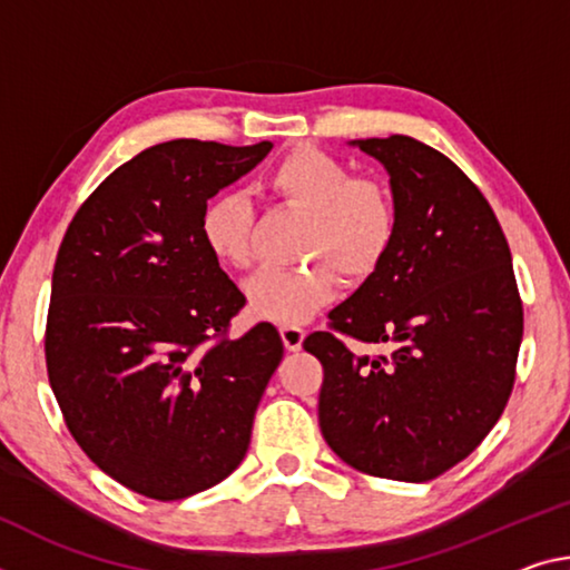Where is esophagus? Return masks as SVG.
Masks as SVG:
<instances>
[{
    "instance_id": "obj_1",
    "label": "esophagus",
    "mask_w": 570,
    "mask_h": 570,
    "mask_svg": "<svg viewBox=\"0 0 570 570\" xmlns=\"http://www.w3.org/2000/svg\"><path fill=\"white\" fill-rule=\"evenodd\" d=\"M282 340L288 352H299L302 350V342H304V330L299 327V324H284L282 330Z\"/></svg>"
}]
</instances>
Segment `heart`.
Returning <instances> with one entry per match:
<instances>
[{
  "instance_id": "1",
  "label": "heart",
  "mask_w": 570,
  "mask_h": 570,
  "mask_svg": "<svg viewBox=\"0 0 570 570\" xmlns=\"http://www.w3.org/2000/svg\"><path fill=\"white\" fill-rule=\"evenodd\" d=\"M278 200L309 215L302 236L304 268H264L246 284L250 312L276 324H299L334 296L337 274L360 284L383 266L399 238V205L387 185L355 177L340 157L320 147H296L271 169ZM200 238L223 266L248 268L253 210L236 189L213 195L200 215Z\"/></svg>"
}]
</instances>
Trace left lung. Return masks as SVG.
Segmentation results:
<instances>
[{"label": "left lung", "instance_id": "1", "mask_svg": "<svg viewBox=\"0 0 570 570\" xmlns=\"http://www.w3.org/2000/svg\"><path fill=\"white\" fill-rule=\"evenodd\" d=\"M355 144L385 165L401 223L383 266L304 340L324 370L320 429L360 472L429 482L500 421L522 299L502 225L454 161L403 134ZM345 338L394 352L357 356Z\"/></svg>", "mask_w": 570, "mask_h": 570}]
</instances>
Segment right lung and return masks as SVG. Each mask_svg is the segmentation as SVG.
Segmentation results:
<instances>
[{"mask_svg":"<svg viewBox=\"0 0 570 570\" xmlns=\"http://www.w3.org/2000/svg\"><path fill=\"white\" fill-rule=\"evenodd\" d=\"M271 151L175 139L114 169L78 207L52 268L45 363L70 436L159 502L223 482L284 357L274 324L230 337L246 296L200 238L213 195Z\"/></svg>","mask_w":570,"mask_h":570,"instance_id":"obj_1","label":"right lung"}]
</instances>
